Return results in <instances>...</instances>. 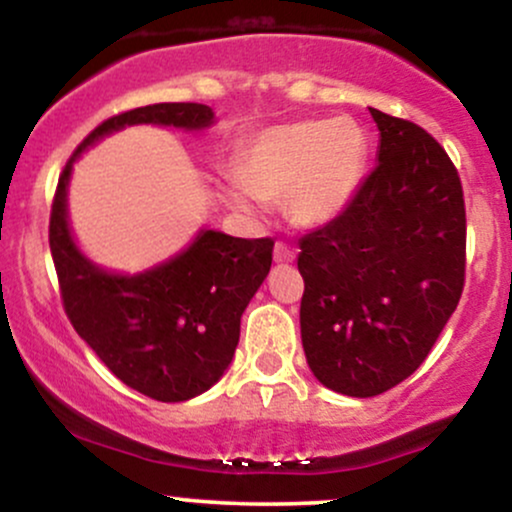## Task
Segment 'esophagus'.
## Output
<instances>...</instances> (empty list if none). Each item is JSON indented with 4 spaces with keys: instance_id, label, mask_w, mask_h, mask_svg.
<instances>
[{
    "instance_id": "34e87169",
    "label": "esophagus",
    "mask_w": 512,
    "mask_h": 512,
    "mask_svg": "<svg viewBox=\"0 0 512 512\" xmlns=\"http://www.w3.org/2000/svg\"><path fill=\"white\" fill-rule=\"evenodd\" d=\"M293 257H296V252H293V248H289L286 243L274 245V262L286 264V262H293Z\"/></svg>"
}]
</instances>
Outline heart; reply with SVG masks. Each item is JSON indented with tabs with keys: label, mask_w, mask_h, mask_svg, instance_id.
Masks as SVG:
<instances>
[{
	"label": "heart",
	"mask_w": 512,
	"mask_h": 512,
	"mask_svg": "<svg viewBox=\"0 0 512 512\" xmlns=\"http://www.w3.org/2000/svg\"><path fill=\"white\" fill-rule=\"evenodd\" d=\"M368 161V137L354 120H303L257 134L238 158L236 182L223 187L231 209L252 216L276 204L305 231L330 226L354 202Z\"/></svg>",
	"instance_id": "heart-1"
}]
</instances>
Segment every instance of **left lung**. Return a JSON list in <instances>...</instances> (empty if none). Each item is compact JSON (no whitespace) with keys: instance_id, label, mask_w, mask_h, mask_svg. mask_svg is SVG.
Wrapping results in <instances>:
<instances>
[{"instance_id":"left-lung-1","label":"left lung","mask_w":512,"mask_h":512,"mask_svg":"<svg viewBox=\"0 0 512 512\" xmlns=\"http://www.w3.org/2000/svg\"><path fill=\"white\" fill-rule=\"evenodd\" d=\"M373 173L349 209L301 238V339L322 385L383 395L407 380L455 313L464 284V199L448 154L419 125L370 108Z\"/></svg>"}]
</instances>
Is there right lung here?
<instances>
[{
	"label": "right lung",
	"instance_id": "add662e5",
	"mask_svg": "<svg viewBox=\"0 0 512 512\" xmlns=\"http://www.w3.org/2000/svg\"><path fill=\"white\" fill-rule=\"evenodd\" d=\"M214 122L202 103H156L110 117L69 158L52 204L50 250L74 330L122 383L158 402H185L219 383L236 354L240 317L272 267L274 240L199 228L168 260L137 274L113 272L76 243L69 180L81 154L120 129L204 132Z\"/></svg>",
	"mask_w": 512,
	"mask_h": 512
}]
</instances>
